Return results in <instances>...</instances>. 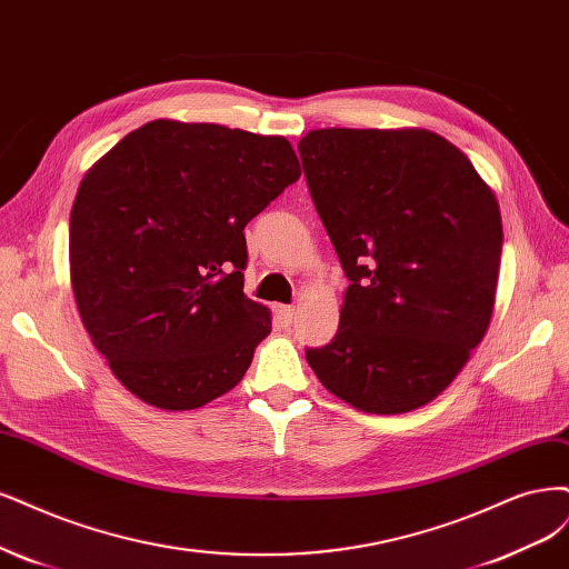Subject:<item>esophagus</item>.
<instances>
[{"instance_id":"1","label":"esophagus","mask_w":569,"mask_h":569,"mask_svg":"<svg viewBox=\"0 0 569 569\" xmlns=\"http://www.w3.org/2000/svg\"><path fill=\"white\" fill-rule=\"evenodd\" d=\"M278 316L284 325H289L293 320V316H297V310H293L291 306H278Z\"/></svg>"}]
</instances>
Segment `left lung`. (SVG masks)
<instances>
[{"mask_svg": "<svg viewBox=\"0 0 569 569\" xmlns=\"http://www.w3.org/2000/svg\"><path fill=\"white\" fill-rule=\"evenodd\" d=\"M299 152L350 280L337 337L306 360L360 411L419 409L455 381L492 320L497 194L428 129H316Z\"/></svg>", "mask_w": 569, "mask_h": 569, "instance_id": "8db88e82", "label": "left lung"}]
</instances>
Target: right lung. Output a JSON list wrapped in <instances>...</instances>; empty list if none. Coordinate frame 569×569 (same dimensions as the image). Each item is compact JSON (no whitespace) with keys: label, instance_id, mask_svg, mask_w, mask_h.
<instances>
[{"label":"right lung","instance_id":"add662e5","mask_svg":"<svg viewBox=\"0 0 569 569\" xmlns=\"http://www.w3.org/2000/svg\"><path fill=\"white\" fill-rule=\"evenodd\" d=\"M301 176L284 136L154 120L84 173L70 282L98 352L129 393L169 411L238 386L270 335L244 297V226Z\"/></svg>","mask_w":569,"mask_h":569}]
</instances>
